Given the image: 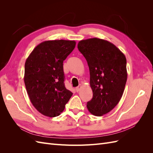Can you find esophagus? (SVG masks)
Instances as JSON below:
<instances>
[{"instance_id":"1","label":"esophagus","mask_w":153,"mask_h":153,"mask_svg":"<svg viewBox=\"0 0 153 153\" xmlns=\"http://www.w3.org/2000/svg\"><path fill=\"white\" fill-rule=\"evenodd\" d=\"M81 87H82V85H79L78 87H76V89H76V92H79L80 90V89H81Z\"/></svg>"}]
</instances>
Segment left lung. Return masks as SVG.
Wrapping results in <instances>:
<instances>
[{
    "label": "left lung",
    "mask_w": 153,
    "mask_h": 153,
    "mask_svg": "<svg viewBox=\"0 0 153 153\" xmlns=\"http://www.w3.org/2000/svg\"><path fill=\"white\" fill-rule=\"evenodd\" d=\"M78 48L90 71L93 96L87 103V109L92 115L102 116L122 98L128 76L126 57L113 43L97 38L80 41Z\"/></svg>",
    "instance_id": "1"
}]
</instances>
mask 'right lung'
<instances>
[{"label": "right lung", "mask_w": 153, "mask_h": 153, "mask_svg": "<svg viewBox=\"0 0 153 153\" xmlns=\"http://www.w3.org/2000/svg\"><path fill=\"white\" fill-rule=\"evenodd\" d=\"M76 45L75 41L50 40L34 48L25 64L24 82L32 104L45 116L57 117L73 93L64 85L63 61Z\"/></svg>", "instance_id": "obj_1"}]
</instances>
